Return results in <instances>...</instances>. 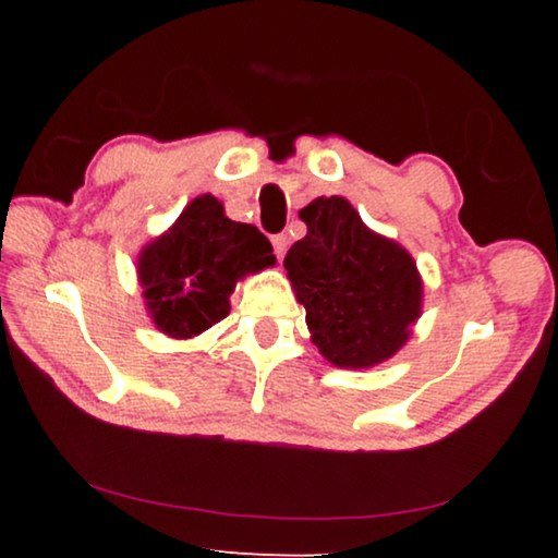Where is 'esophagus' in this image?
<instances>
[{"label":"esophagus","instance_id":"1","mask_svg":"<svg viewBox=\"0 0 558 558\" xmlns=\"http://www.w3.org/2000/svg\"><path fill=\"white\" fill-rule=\"evenodd\" d=\"M272 251H276L278 258L286 256V251H288V235L286 233L272 235Z\"/></svg>","mask_w":558,"mask_h":558}]
</instances>
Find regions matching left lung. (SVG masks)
Wrapping results in <instances>:
<instances>
[{
	"mask_svg": "<svg viewBox=\"0 0 558 558\" xmlns=\"http://www.w3.org/2000/svg\"><path fill=\"white\" fill-rule=\"evenodd\" d=\"M307 233L286 256L310 339L339 369H372L411 339L423 278L401 243L372 231L344 196L300 209Z\"/></svg>",
	"mask_w": 558,
	"mask_h": 558,
	"instance_id": "8db88e82",
	"label": "left lung"
}]
</instances>
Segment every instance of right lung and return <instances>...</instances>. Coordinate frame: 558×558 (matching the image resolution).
I'll return each mask as SVG.
<instances>
[{
	"instance_id": "right-lung-1",
	"label": "right lung",
	"mask_w": 558,
	"mask_h": 558,
	"mask_svg": "<svg viewBox=\"0 0 558 558\" xmlns=\"http://www.w3.org/2000/svg\"><path fill=\"white\" fill-rule=\"evenodd\" d=\"M276 266L272 245L256 226L231 221L214 194L184 206L165 233L143 245L137 282L159 332L194 339L231 313L239 280Z\"/></svg>"
}]
</instances>
